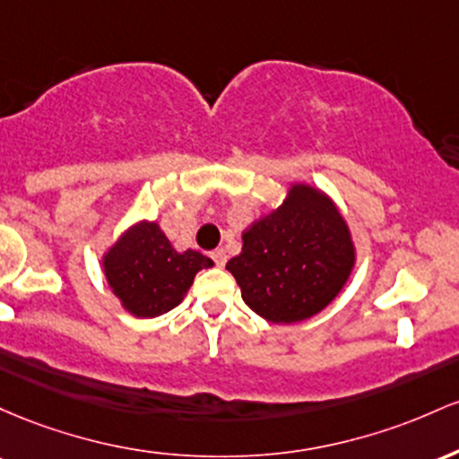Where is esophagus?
<instances>
[{"mask_svg": "<svg viewBox=\"0 0 459 459\" xmlns=\"http://www.w3.org/2000/svg\"><path fill=\"white\" fill-rule=\"evenodd\" d=\"M210 257H212L216 266H225V262H228V254H225L223 249H214L212 254H210Z\"/></svg>", "mask_w": 459, "mask_h": 459, "instance_id": "1", "label": "esophagus"}]
</instances>
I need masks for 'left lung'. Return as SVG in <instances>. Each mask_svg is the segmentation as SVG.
I'll list each match as a JSON object with an SVG mask.
<instances>
[{
  "mask_svg": "<svg viewBox=\"0 0 459 459\" xmlns=\"http://www.w3.org/2000/svg\"><path fill=\"white\" fill-rule=\"evenodd\" d=\"M353 260L351 234L336 205L297 184L281 208L245 231L243 251L228 271L255 314L271 323H297L333 301Z\"/></svg>",
  "mask_w": 459,
  "mask_h": 459,
  "instance_id": "obj_1",
  "label": "left lung"
}]
</instances>
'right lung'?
Masks as SVG:
<instances>
[{"instance_id":"obj_1","label":"right lung","mask_w":459,"mask_h":459,"mask_svg":"<svg viewBox=\"0 0 459 459\" xmlns=\"http://www.w3.org/2000/svg\"><path fill=\"white\" fill-rule=\"evenodd\" d=\"M212 266L199 251H175L156 223L134 225L104 257L106 280L134 316L153 318L179 306L195 275Z\"/></svg>"}]
</instances>
